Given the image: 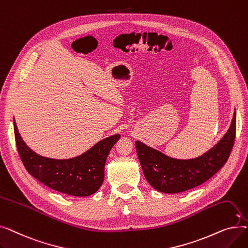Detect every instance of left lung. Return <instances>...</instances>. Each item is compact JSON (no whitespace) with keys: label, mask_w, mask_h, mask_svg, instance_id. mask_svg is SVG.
Listing matches in <instances>:
<instances>
[{"label":"left lung","mask_w":248,"mask_h":248,"mask_svg":"<svg viewBox=\"0 0 248 248\" xmlns=\"http://www.w3.org/2000/svg\"><path fill=\"white\" fill-rule=\"evenodd\" d=\"M235 132L236 112L234 111L228 131L217 144L199 157L186 160L169 157L137 140V154L146 180L154 189L166 194L185 192L203 184L228 160Z\"/></svg>","instance_id":"1"}]
</instances>
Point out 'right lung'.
I'll return each instance as SVG.
<instances>
[{"instance_id": "right-lung-1", "label": "right lung", "mask_w": 248, "mask_h": 248, "mask_svg": "<svg viewBox=\"0 0 248 248\" xmlns=\"http://www.w3.org/2000/svg\"><path fill=\"white\" fill-rule=\"evenodd\" d=\"M14 133L20 158L29 174L51 189L77 197L89 196L100 188L108 155L121 138L120 134H115L100 140L74 158L52 159L35 153L26 145L15 119Z\"/></svg>"}]
</instances>
